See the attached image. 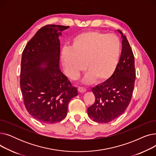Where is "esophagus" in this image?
Listing matches in <instances>:
<instances>
[{
	"label": "esophagus",
	"mask_w": 156,
	"mask_h": 156,
	"mask_svg": "<svg viewBox=\"0 0 156 156\" xmlns=\"http://www.w3.org/2000/svg\"><path fill=\"white\" fill-rule=\"evenodd\" d=\"M78 92H80V93H84V92H86V89L85 88H83V87H79L78 88Z\"/></svg>",
	"instance_id": "obj_1"
}]
</instances>
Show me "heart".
Returning a JSON list of instances; mask_svg holds the SVG:
<instances>
[{
	"instance_id": "obj_1",
	"label": "heart",
	"mask_w": 156,
	"mask_h": 156,
	"mask_svg": "<svg viewBox=\"0 0 156 156\" xmlns=\"http://www.w3.org/2000/svg\"><path fill=\"white\" fill-rule=\"evenodd\" d=\"M121 44L118 36L98 31H88L73 39L71 50L65 49L61 59L66 75L76 78L81 71H88L83 82L92 83L96 78L105 81L112 76L119 64Z\"/></svg>"
}]
</instances>
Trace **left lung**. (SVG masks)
Returning <instances> with one entry per match:
<instances>
[{"mask_svg": "<svg viewBox=\"0 0 156 156\" xmlns=\"http://www.w3.org/2000/svg\"><path fill=\"white\" fill-rule=\"evenodd\" d=\"M122 51L119 64L111 78L92 89L94 104L87 109L93 121L107 123L119 117L132 99L135 80V59L128 41L120 30Z\"/></svg>", "mask_w": 156, "mask_h": 156, "instance_id": "left-lung-1", "label": "left lung"}]
</instances>
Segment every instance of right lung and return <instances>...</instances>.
Masks as SVG:
<instances>
[{
    "label": "right lung",
    "mask_w": 156,
    "mask_h": 156,
    "mask_svg": "<svg viewBox=\"0 0 156 156\" xmlns=\"http://www.w3.org/2000/svg\"><path fill=\"white\" fill-rule=\"evenodd\" d=\"M69 27L49 24L40 29L22 54L20 87L25 108L44 123L59 122L66 116L70 100L78 95L61 72L60 40Z\"/></svg>",
    "instance_id": "add662e5"
}]
</instances>
